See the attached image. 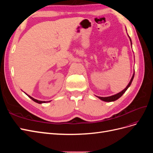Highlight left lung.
Here are the masks:
<instances>
[{
	"label": "left lung",
	"mask_w": 153,
	"mask_h": 153,
	"mask_svg": "<svg viewBox=\"0 0 153 153\" xmlns=\"http://www.w3.org/2000/svg\"><path fill=\"white\" fill-rule=\"evenodd\" d=\"M128 37H129V40H130L131 45H132L131 38H129V36H128ZM134 75H135V70H134V72H133V76H132V77H131V78L130 81H129V84H128V85L126 86V87L124 89H123L122 91L119 92V93H117V94H116L112 95V96H108V97H100V96H96V97H98V98L99 99H100L101 100H102V101H106V102H111V101H115V100H118L119 98H121V97L122 96V95H123V94L124 93V92L126 91V90L128 89L129 87L131 85V82H132L133 79V78H134Z\"/></svg>",
	"instance_id": "obj_1"
}]
</instances>
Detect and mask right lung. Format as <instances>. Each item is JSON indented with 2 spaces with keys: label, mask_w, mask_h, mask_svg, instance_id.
Instances as JSON below:
<instances>
[{
  "label": "right lung",
  "mask_w": 153,
  "mask_h": 153,
  "mask_svg": "<svg viewBox=\"0 0 153 153\" xmlns=\"http://www.w3.org/2000/svg\"><path fill=\"white\" fill-rule=\"evenodd\" d=\"M25 94L27 95V96H28L29 98L31 99V100H33L34 101H35L36 103H39V104H41V103H48V102H50L51 101H39V100H36V99H34V98H32V97H31L30 96H29V95H28L27 94H26L25 93Z\"/></svg>",
  "instance_id": "add662e5"
}]
</instances>
